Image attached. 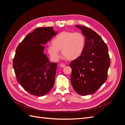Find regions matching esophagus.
Returning a JSON list of instances; mask_svg holds the SVG:
<instances>
[{"label":"esophagus","mask_w":125,"mask_h":125,"mask_svg":"<svg viewBox=\"0 0 125 125\" xmlns=\"http://www.w3.org/2000/svg\"><path fill=\"white\" fill-rule=\"evenodd\" d=\"M60 66L61 67H62V68H63V67H64L65 66V65L64 63H62L60 64Z\"/></svg>","instance_id":"obj_1"}]
</instances>
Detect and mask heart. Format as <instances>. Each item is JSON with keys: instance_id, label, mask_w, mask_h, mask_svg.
I'll list each match as a JSON object with an SVG mask.
<instances>
[{"instance_id": "b5f03b06", "label": "heart", "mask_w": 125, "mask_h": 125, "mask_svg": "<svg viewBox=\"0 0 125 125\" xmlns=\"http://www.w3.org/2000/svg\"><path fill=\"white\" fill-rule=\"evenodd\" d=\"M52 45L47 50L51 57L58 59L59 51H62V56L68 60L77 59L82 54L85 45L84 35L80 32L63 31L59 33L52 41Z\"/></svg>"}]
</instances>
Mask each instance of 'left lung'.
I'll use <instances>...</instances> for the list:
<instances>
[{
	"label": "left lung",
	"mask_w": 125,
	"mask_h": 125,
	"mask_svg": "<svg viewBox=\"0 0 125 125\" xmlns=\"http://www.w3.org/2000/svg\"><path fill=\"white\" fill-rule=\"evenodd\" d=\"M85 36L81 55L70 63V80L74 90L81 95L95 93L107 80L110 66L108 47L99 35L85 26L77 25Z\"/></svg>",
	"instance_id": "1"
}]
</instances>
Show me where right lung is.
<instances>
[{
    "mask_svg": "<svg viewBox=\"0 0 125 125\" xmlns=\"http://www.w3.org/2000/svg\"><path fill=\"white\" fill-rule=\"evenodd\" d=\"M57 33L52 27L36 28L16 49L13 67L17 80L32 95H46L54 84L57 64L50 62L44 46Z\"/></svg>",
    "mask_w": 125,
    "mask_h": 125,
    "instance_id": "right-lung-1",
    "label": "right lung"
}]
</instances>
